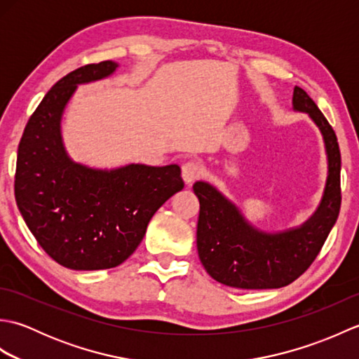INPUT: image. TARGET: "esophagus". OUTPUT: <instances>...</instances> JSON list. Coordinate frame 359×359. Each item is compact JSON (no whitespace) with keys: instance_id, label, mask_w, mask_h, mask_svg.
<instances>
[{"instance_id":"1","label":"esophagus","mask_w":359,"mask_h":359,"mask_svg":"<svg viewBox=\"0 0 359 359\" xmlns=\"http://www.w3.org/2000/svg\"><path fill=\"white\" fill-rule=\"evenodd\" d=\"M203 172V166L199 162H196V160H189V162L184 163V166H182V179H184L185 184L188 185H191L193 182L199 180Z\"/></svg>"}]
</instances>
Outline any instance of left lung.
I'll use <instances>...</instances> for the list:
<instances>
[{
	"label": "left lung",
	"mask_w": 359,
	"mask_h": 359,
	"mask_svg": "<svg viewBox=\"0 0 359 359\" xmlns=\"http://www.w3.org/2000/svg\"><path fill=\"white\" fill-rule=\"evenodd\" d=\"M293 108L307 112L324 137L329 177L321 205L302 226L269 234L251 226L216 188L196 182L193 189L201 203L197 251L205 270L220 284L247 290L292 284L313 264L337 222L341 208V152L337 134L299 86L293 90Z\"/></svg>",
	"instance_id": "left-lung-1"
}]
</instances>
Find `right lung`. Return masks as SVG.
Segmentation results:
<instances>
[{
  "label": "right lung",
  "mask_w": 359,
  "mask_h": 359,
  "mask_svg": "<svg viewBox=\"0 0 359 359\" xmlns=\"http://www.w3.org/2000/svg\"><path fill=\"white\" fill-rule=\"evenodd\" d=\"M117 63L81 66L58 80L30 116L18 144L15 199L36 242L71 270H104L139 247L154 212L184 189L177 165L102 171L67 157L60 121L77 85L108 77Z\"/></svg>",
  "instance_id": "1"
}]
</instances>
